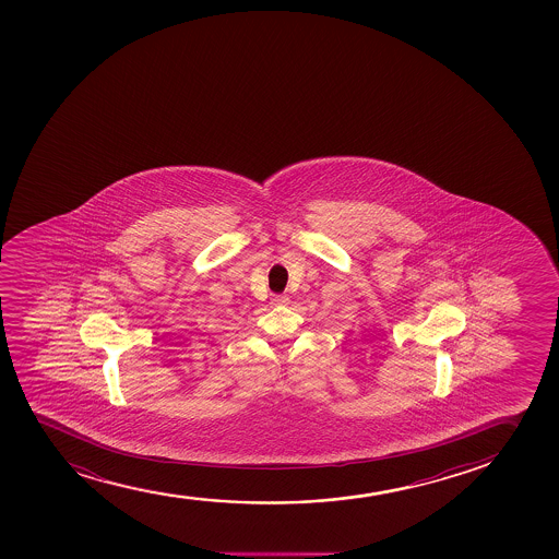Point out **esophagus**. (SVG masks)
Listing matches in <instances>:
<instances>
[{"mask_svg":"<svg viewBox=\"0 0 559 559\" xmlns=\"http://www.w3.org/2000/svg\"><path fill=\"white\" fill-rule=\"evenodd\" d=\"M271 302H273L275 307H286L289 302V297L288 295H273Z\"/></svg>","mask_w":559,"mask_h":559,"instance_id":"34e87169","label":"esophagus"}]
</instances>
